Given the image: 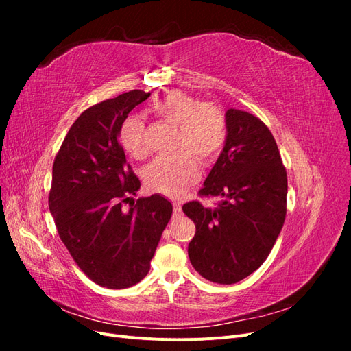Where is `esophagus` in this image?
I'll list each match as a JSON object with an SVG mask.
<instances>
[{"mask_svg":"<svg viewBox=\"0 0 351 351\" xmlns=\"http://www.w3.org/2000/svg\"><path fill=\"white\" fill-rule=\"evenodd\" d=\"M173 208H174V215H178L180 212H182V204H180V202H174Z\"/></svg>","mask_w":351,"mask_h":351,"instance_id":"obj_1","label":"esophagus"}]
</instances>
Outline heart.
Here are the masks:
<instances>
[{
  "label": "heart",
  "mask_w": 351,
  "mask_h": 351,
  "mask_svg": "<svg viewBox=\"0 0 351 351\" xmlns=\"http://www.w3.org/2000/svg\"><path fill=\"white\" fill-rule=\"evenodd\" d=\"M154 112L177 124L174 155L161 156L147 167V187L165 196L178 197L199 178V162L215 161L224 149L228 125L226 112L215 102H199L183 92H169L155 101ZM124 151L136 159L149 155L142 117L129 115L120 127Z\"/></svg>",
  "instance_id": "obj_1"
}]
</instances>
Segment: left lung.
I'll return each mask as SVG.
<instances>
[{"label": "left lung", "mask_w": 351, "mask_h": 351, "mask_svg": "<svg viewBox=\"0 0 351 351\" xmlns=\"http://www.w3.org/2000/svg\"><path fill=\"white\" fill-rule=\"evenodd\" d=\"M228 134L200 196H218L215 208L183 205L195 222L189 258L202 277L234 284L268 258L287 214V171L272 133L250 112H226Z\"/></svg>", "instance_id": "left-lung-1"}]
</instances>
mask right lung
Segmentation results:
<instances>
[{
  "mask_svg": "<svg viewBox=\"0 0 351 351\" xmlns=\"http://www.w3.org/2000/svg\"><path fill=\"white\" fill-rule=\"evenodd\" d=\"M149 97L130 90L83 111L52 165L48 204L58 236L84 275L107 289H127L146 277L173 214L161 195L123 209L141 180L125 161L120 127Z\"/></svg>",
  "mask_w": 351,
  "mask_h": 351,
  "instance_id": "obj_1",
  "label": "right lung"
}]
</instances>
